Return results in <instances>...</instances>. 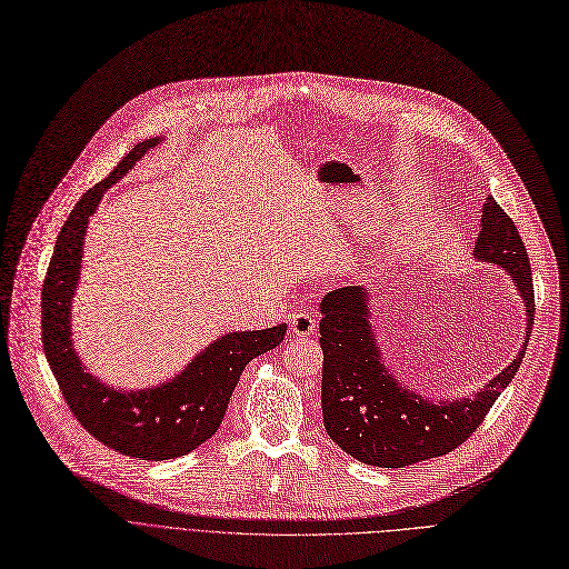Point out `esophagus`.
I'll use <instances>...</instances> for the list:
<instances>
[{
  "label": "esophagus",
  "instance_id": "1",
  "mask_svg": "<svg viewBox=\"0 0 569 569\" xmlns=\"http://www.w3.org/2000/svg\"><path fill=\"white\" fill-rule=\"evenodd\" d=\"M289 323H291V331L296 336H312L317 331V315H312V312L291 315Z\"/></svg>",
  "mask_w": 569,
  "mask_h": 569
}]
</instances>
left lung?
<instances>
[{
	"mask_svg": "<svg viewBox=\"0 0 569 569\" xmlns=\"http://www.w3.org/2000/svg\"><path fill=\"white\" fill-rule=\"evenodd\" d=\"M479 227L472 254L479 261L500 266L517 287L526 310V340L517 359L468 398L430 400L402 385L377 345L370 312L375 299L368 289L340 287L319 303L323 426L342 451L366 466L405 468L463 445L526 357L535 317L526 246L493 197H486L481 206Z\"/></svg>",
	"mask_w": 569,
	"mask_h": 569,
	"instance_id": "left-lung-1",
	"label": "left lung"
}]
</instances>
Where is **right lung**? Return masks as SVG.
Segmentation results:
<instances>
[{"label":"right lung","mask_w":569,"mask_h":569,"mask_svg":"<svg viewBox=\"0 0 569 569\" xmlns=\"http://www.w3.org/2000/svg\"><path fill=\"white\" fill-rule=\"evenodd\" d=\"M164 137L133 146L120 164L83 194L67 218L41 291V338L52 375L73 417L92 438L139 461L184 456L218 432L246 366L284 340L287 323L263 331H233L212 340L171 380L148 389H116L78 359L71 306L80 282L88 222L99 201Z\"/></svg>","instance_id":"obj_1"}]
</instances>
